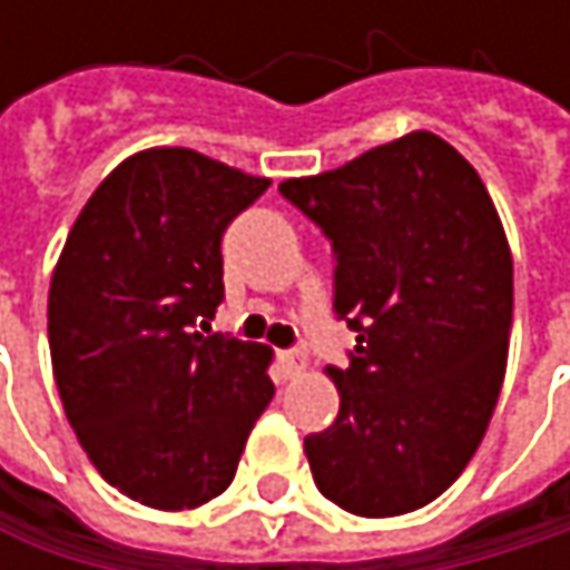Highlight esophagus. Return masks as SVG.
I'll return each instance as SVG.
<instances>
[{"label": "esophagus", "mask_w": 570, "mask_h": 570, "mask_svg": "<svg viewBox=\"0 0 570 570\" xmlns=\"http://www.w3.org/2000/svg\"><path fill=\"white\" fill-rule=\"evenodd\" d=\"M277 360H281V373H284V380H293V376H299V373L306 370V360H303L299 353H281Z\"/></svg>", "instance_id": "obj_1"}]
</instances>
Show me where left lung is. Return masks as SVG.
Segmentation results:
<instances>
[{"label": "left lung", "instance_id": "8db88e82", "mask_svg": "<svg viewBox=\"0 0 570 570\" xmlns=\"http://www.w3.org/2000/svg\"><path fill=\"white\" fill-rule=\"evenodd\" d=\"M333 244V309L356 330L326 370L340 415L303 439L316 489L363 518L439 499L475 455L505 380L512 250L475 168L412 131L281 184Z\"/></svg>", "mask_w": 570, "mask_h": 570}]
</instances>
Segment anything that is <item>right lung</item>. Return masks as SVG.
<instances>
[{"instance_id": "obj_1", "label": "right lung", "mask_w": 570, "mask_h": 570, "mask_svg": "<svg viewBox=\"0 0 570 570\" xmlns=\"http://www.w3.org/2000/svg\"><path fill=\"white\" fill-rule=\"evenodd\" d=\"M267 187L190 148H148L98 184L61 247L49 286L58 396L101 479L148 509L217 499L274 399V353L210 333L220 237Z\"/></svg>"}]
</instances>
